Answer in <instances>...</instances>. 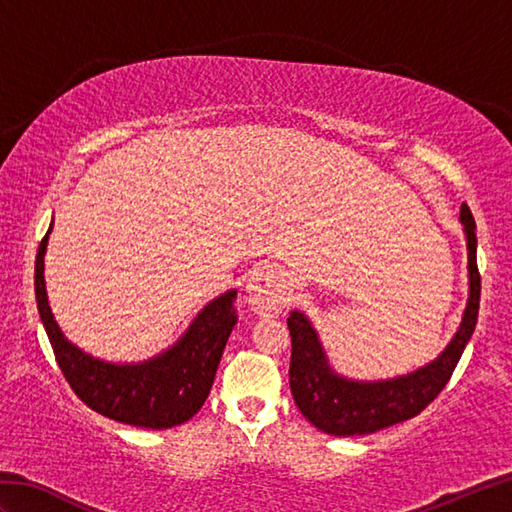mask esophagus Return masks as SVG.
I'll return each instance as SVG.
<instances>
[{
	"label": "esophagus",
	"mask_w": 512,
	"mask_h": 512,
	"mask_svg": "<svg viewBox=\"0 0 512 512\" xmlns=\"http://www.w3.org/2000/svg\"><path fill=\"white\" fill-rule=\"evenodd\" d=\"M292 290L279 270L270 264L257 266L246 281V299L259 317H275L290 303Z\"/></svg>",
	"instance_id": "1"
}]
</instances>
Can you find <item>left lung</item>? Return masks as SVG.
<instances>
[{
	"instance_id": "obj_1",
	"label": "left lung",
	"mask_w": 512,
	"mask_h": 512,
	"mask_svg": "<svg viewBox=\"0 0 512 512\" xmlns=\"http://www.w3.org/2000/svg\"><path fill=\"white\" fill-rule=\"evenodd\" d=\"M466 257H469V299L460 328L447 347L409 374L385 380H356L336 372L323 350L319 332L301 310H292L288 330L292 336L290 389L299 411L314 427L330 436H367L391 424L405 422L429 405L449 383L455 365L471 341L477 310H480V273H477L475 220L469 206L462 204Z\"/></svg>"
}]
</instances>
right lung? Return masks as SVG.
<instances>
[{
    "mask_svg": "<svg viewBox=\"0 0 512 512\" xmlns=\"http://www.w3.org/2000/svg\"><path fill=\"white\" fill-rule=\"evenodd\" d=\"M50 231L52 224L37 250L35 295L54 356L74 394L101 416L132 427L171 429L193 418L209 396L226 341L237 323V290H226L206 303L187 332L165 352L140 363L101 361L65 339L50 310L43 277Z\"/></svg>",
    "mask_w": 512,
    "mask_h": 512,
    "instance_id": "obj_1",
    "label": "right lung"
}]
</instances>
